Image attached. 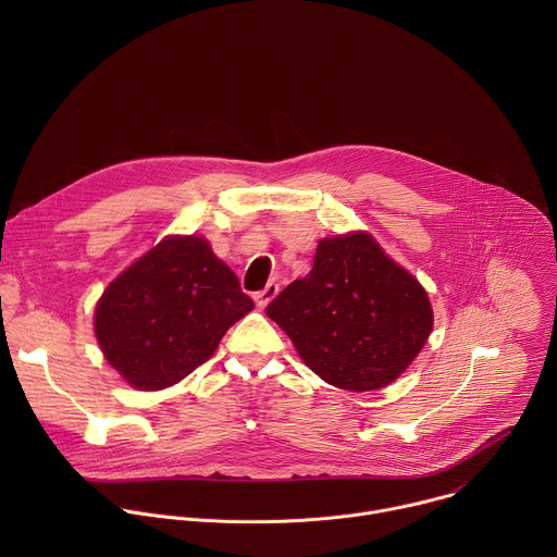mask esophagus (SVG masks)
Returning a JSON list of instances; mask_svg holds the SVG:
<instances>
[{"mask_svg": "<svg viewBox=\"0 0 557 557\" xmlns=\"http://www.w3.org/2000/svg\"><path fill=\"white\" fill-rule=\"evenodd\" d=\"M277 293H280V286H277L275 282H269V284L264 286V290H258V293L253 295V299H256V304H258L260 308H267V306L275 299Z\"/></svg>", "mask_w": 557, "mask_h": 557, "instance_id": "obj_1", "label": "esophagus"}]
</instances>
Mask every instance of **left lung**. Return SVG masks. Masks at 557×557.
I'll return each instance as SVG.
<instances>
[{"mask_svg":"<svg viewBox=\"0 0 557 557\" xmlns=\"http://www.w3.org/2000/svg\"><path fill=\"white\" fill-rule=\"evenodd\" d=\"M267 314L317 376L350 392L399 379L434 324L419 280L363 231L324 237L310 273L290 282Z\"/></svg>","mask_w":557,"mask_h":557,"instance_id":"8db88e82","label":"left lung"}]
</instances>
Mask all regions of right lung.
Wrapping results in <instances>:
<instances>
[{"label":"right lung","mask_w":557,"mask_h":557,"mask_svg":"<svg viewBox=\"0 0 557 557\" xmlns=\"http://www.w3.org/2000/svg\"><path fill=\"white\" fill-rule=\"evenodd\" d=\"M253 299L198 235H170L101 295L97 342L110 366L134 387L163 389L218 348Z\"/></svg>","instance_id":"1"}]
</instances>
